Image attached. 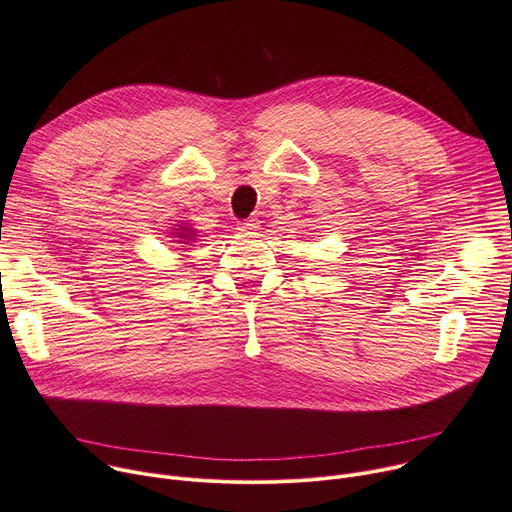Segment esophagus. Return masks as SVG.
<instances>
[{
    "instance_id": "34e87169",
    "label": "esophagus",
    "mask_w": 512,
    "mask_h": 512,
    "mask_svg": "<svg viewBox=\"0 0 512 512\" xmlns=\"http://www.w3.org/2000/svg\"><path fill=\"white\" fill-rule=\"evenodd\" d=\"M255 229H259V218L249 216V218L239 221V231H255Z\"/></svg>"
}]
</instances>
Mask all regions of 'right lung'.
<instances>
[{
    "mask_svg": "<svg viewBox=\"0 0 512 512\" xmlns=\"http://www.w3.org/2000/svg\"><path fill=\"white\" fill-rule=\"evenodd\" d=\"M184 229V227H182ZM180 239H186V241H190L192 239V235H190V229H184V231H180V235H178Z\"/></svg>",
    "mask_w": 512,
    "mask_h": 512,
    "instance_id": "right-lung-1",
    "label": "right lung"
}]
</instances>
